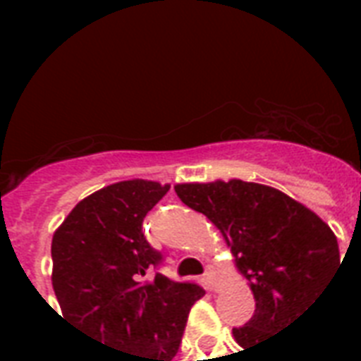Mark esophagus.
<instances>
[{
    "instance_id": "34e87169",
    "label": "esophagus",
    "mask_w": 361,
    "mask_h": 361,
    "mask_svg": "<svg viewBox=\"0 0 361 361\" xmlns=\"http://www.w3.org/2000/svg\"><path fill=\"white\" fill-rule=\"evenodd\" d=\"M202 279H204V285H206V288H208V290H214L215 288V271L214 269L212 268L206 269L202 275Z\"/></svg>"
}]
</instances>
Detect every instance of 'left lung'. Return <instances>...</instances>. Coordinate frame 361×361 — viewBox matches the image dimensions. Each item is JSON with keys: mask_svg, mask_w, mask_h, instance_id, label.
Masks as SVG:
<instances>
[{"mask_svg": "<svg viewBox=\"0 0 361 361\" xmlns=\"http://www.w3.org/2000/svg\"><path fill=\"white\" fill-rule=\"evenodd\" d=\"M174 189L181 202L223 232L251 285L255 313L247 324L232 328L245 350L298 319L341 262L330 226L274 187L231 180Z\"/></svg>", "mask_w": 361, "mask_h": 361, "instance_id": "1", "label": "left lung"}]
</instances>
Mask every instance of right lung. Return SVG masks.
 <instances>
[{"label":"right lung","mask_w":361,"mask_h":361,"mask_svg":"<svg viewBox=\"0 0 361 361\" xmlns=\"http://www.w3.org/2000/svg\"><path fill=\"white\" fill-rule=\"evenodd\" d=\"M130 180L93 192L52 238V286L63 320L123 361H172L204 288L161 271L163 255L144 236L147 212L169 192ZM61 317V314H59Z\"/></svg>","instance_id":"add662e5"}]
</instances>
